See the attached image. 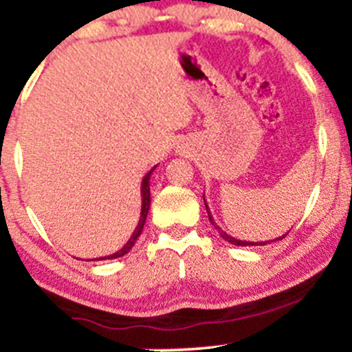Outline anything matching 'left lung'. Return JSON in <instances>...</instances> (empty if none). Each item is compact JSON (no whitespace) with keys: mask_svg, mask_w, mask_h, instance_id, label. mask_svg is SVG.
<instances>
[{"mask_svg":"<svg viewBox=\"0 0 352 352\" xmlns=\"http://www.w3.org/2000/svg\"><path fill=\"white\" fill-rule=\"evenodd\" d=\"M204 197V196H202ZM204 204H206V199H204ZM206 211H208V216H209V221L212 223V225H214V228L218 230V233L219 235H221V239H225L226 242L228 243H232V245H236V247H255V245H267L269 242H274V240H269V242H247V240H236V239H233V236H230L228 233L226 232H223L221 228H219L218 225H216L214 223V219H212V216H211V212H209V208H208V204H206ZM286 235H283V236H279V239H276V240H283L285 239Z\"/></svg>","mask_w":352,"mask_h":352,"instance_id":"obj_1","label":"left lung"}]
</instances>
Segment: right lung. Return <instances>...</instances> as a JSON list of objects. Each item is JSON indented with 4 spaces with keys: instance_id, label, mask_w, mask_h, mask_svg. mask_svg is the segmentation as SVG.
Masks as SVG:
<instances>
[{
    "instance_id": "obj_1",
    "label": "right lung",
    "mask_w": 352,
    "mask_h": 352,
    "mask_svg": "<svg viewBox=\"0 0 352 352\" xmlns=\"http://www.w3.org/2000/svg\"><path fill=\"white\" fill-rule=\"evenodd\" d=\"M156 168V165L153 168L150 170V172L144 175L143 182H141V216H140V221H138V226L136 230L133 232V235H131V239L127 240L126 245H124L120 250H117L116 254L112 255H105V257H100V258H95V261H107V258H117V257H122V255H126L127 252L131 250V248L134 247V243H136L138 236L141 235V232H143V226H144V221H146V216H148V211H150V204H151V196H150V177L151 173H153V170Z\"/></svg>"
}]
</instances>
